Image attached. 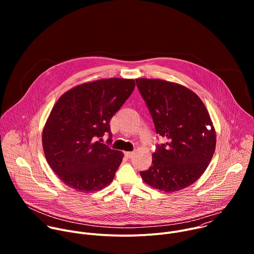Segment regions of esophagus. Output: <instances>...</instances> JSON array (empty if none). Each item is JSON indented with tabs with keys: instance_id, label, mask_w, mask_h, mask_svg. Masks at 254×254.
<instances>
[{
	"instance_id": "1",
	"label": "esophagus",
	"mask_w": 254,
	"mask_h": 254,
	"mask_svg": "<svg viewBox=\"0 0 254 254\" xmlns=\"http://www.w3.org/2000/svg\"><path fill=\"white\" fill-rule=\"evenodd\" d=\"M125 156H126L127 158L130 159V158L133 156V152H126V153H125Z\"/></svg>"
}]
</instances>
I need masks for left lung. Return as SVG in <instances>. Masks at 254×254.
<instances>
[{"label": "left lung", "instance_id": "left-lung-1", "mask_svg": "<svg viewBox=\"0 0 254 254\" xmlns=\"http://www.w3.org/2000/svg\"><path fill=\"white\" fill-rule=\"evenodd\" d=\"M146 101L156 132L167 139L158 143L152 166L139 172L144 183L166 193L182 190L200 178L216 147L209 113L199 96L177 83L135 79Z\"/></svg>", "mask_w": 254, "mask_h": 254}]
</instances>
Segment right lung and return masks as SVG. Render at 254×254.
<instances>
[{
  "label": "right lung",
  "mask_w": 254,
  "mask_h": 254,
  "mask_svg": "<svg viewBox=\"0 0 254 254\" xmlns=\"http://www.w3.org/2000/svg\"><path fill=\"white\" fill-rule=\"evenodd\" d=\"M134 86L133 79H100L73 87L55 103L42 143L49 166L67 186L89 193L113 182L124 155L110 147V122Z\"/></svg>",
  "instance_id": "obj_1"
}]
</instances>
